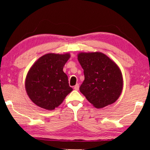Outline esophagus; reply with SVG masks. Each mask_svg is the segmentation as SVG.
<instances>
[{
    "mask_svg": "<svg viewBox=\"0 0 150 150\" xmlns=\"http://www.w3.org/2000/svg\"><path fill=\"white\" fill-rule=\"evenodd\" d=\"M79 88V85L77 83V84L75 85V86H74V89L76 91H78Z\"/></svg>",
    "mask_w": 150,
    "mask_h": 150,
    "instance_id": "1",
    "label": "esophagus"
}]
</instances>
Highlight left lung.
<instances>
[{
	"label": "left lung",
	"mask_w": 150,
	"mask_h": 150,
	"mask_svg": "<svg viewBox=\"0 0 150 150\" xmlns=\"http://www.w3.org/2000/svg\"><path fill=\"white\" fill-rule=\"evenodd\" d=\"M77 59L84 71L80 92L96 108L115 103L123 88L122 74L117 64L101 52H81Z\"/></svg>",
	"instance_id": "obj_1"
}]
</instances>
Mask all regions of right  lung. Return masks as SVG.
Instances as JSON below:
<instances>
[{"label": "right lung", "mask_w": 150, "mask_h": 150, "mask_svg": "<svg viewBox=\"0 0 150 150\" xmlns=\"http://www.w3.org/2000/svg\"><path fill=\"white\" fill-rule=\"evenodd\" d=\"M70 57L68 53H49L40 57L30 67L25 80V88L35 105L45 110H54L73 91L63 71Z\"/></svg>", "instance_id": "obj_1"}]
</instances>
